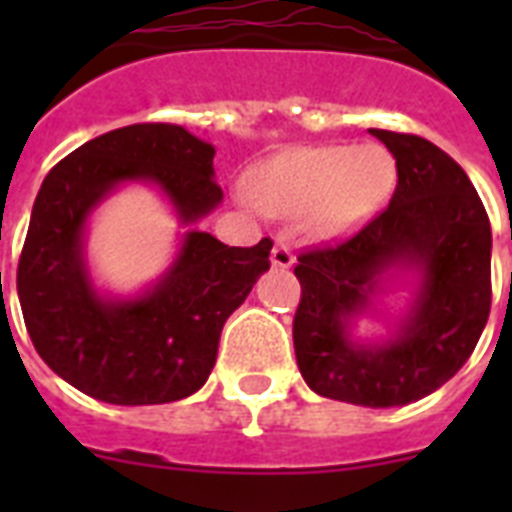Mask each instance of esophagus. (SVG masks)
<instances>
[{"label":"esophagus","instance_id":"1","mask_svg":"<svg viewBox=\"0 0 512 512\" xmlns=\"http://www.w3.org/2000/svg\"><path fill=\"white\" fill-rule=\"evenodd\" d=\"M271 263L273 268H279V271H287V268L295 265V252H292V247H289V241L284 239V236L276 239V247H273L271 252Z\"/></svg>","mask_w":512,"mask_h":512}]
</instances>
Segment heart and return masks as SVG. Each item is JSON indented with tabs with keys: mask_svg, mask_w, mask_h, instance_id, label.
I'll list each match as a JSON object with an SVG mask.
<instances>
[{
	"mask_svg": "<svg viewBox=\"0 0 512 512\" xmlns=\"http://www.w3.org/2000/svg\"><path fill=\"white\" fill-rule=\"evenodd\" d=\"M396 164L385 148H295L257 164L244 191L268 215L297 217L319 236H335L369 217L388 199Z\"/></svg>",
	"mask_w": 512,
	"mask_h": 512,
	"instance_id": "1",
	"label": "heart"
}]
</instances>
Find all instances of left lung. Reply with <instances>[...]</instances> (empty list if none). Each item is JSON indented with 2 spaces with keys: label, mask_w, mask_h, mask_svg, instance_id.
Here are the masks:
<instances>
[{
  "label": "left lung",
  "mask_w": 512,
  "mask_h": 512,
  "mask_svg": "<svg viewBox=\"0 0 512 512\" xmlns=\"http://www.w3.org/2000/svg\"><path fill=\"white\" fill-rule=\"evenodd\" d=\"M369 132L396 159V191L350 239L297 257L303 297L292 337L308 388L385 409L441 388L476 348L492 308V225L452 156L420 135ZM390 267L421 273L413 308L390 341H353L352 319Z\"/></svg>",
  "instance_id": "obj_1"
}]
</instances>
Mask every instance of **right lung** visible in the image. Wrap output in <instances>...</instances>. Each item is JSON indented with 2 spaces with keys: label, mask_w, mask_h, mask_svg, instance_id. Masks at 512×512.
I'll use <instances>...</instances> for the list:
<instances>
[{
  "label": "right lung",
  "mask_w": 512,
  "mask_h": 512,
  "mask_svg": "<svg viewBox=\"0 0 512 512\" xmlns=\"http://www.w3.org/2000/svg\"><path fill=\"white\" fill-rule=\"evenodd\" d=\"M215 148L177 124H130L84 143L47 172L18 263L28 337L52 372L119 406L170 404L207 382L223 324L271 268V239L228 247L188 231L154 287L111 300L92 287L84 225L122 183H154L183 225L223 201Z\"/></svg>",
  "instance_id": "1"
}]
</instances>
